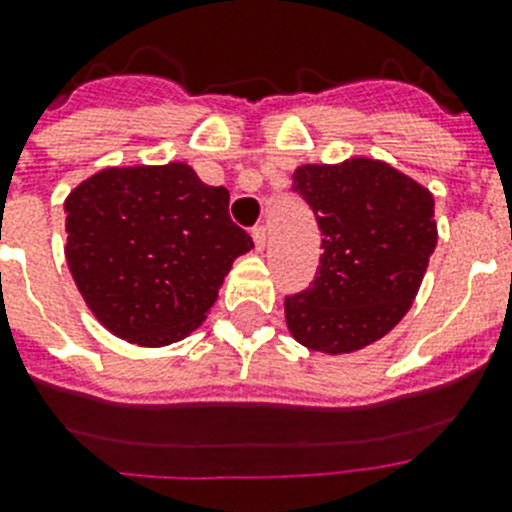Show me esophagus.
Instances as JSON below:
<instances>
[{
  "label": "esophagus",
  "mask_w": 512,
  "mask_h": 512,
  "mask_svg": "<svg viewBox=\"0 0 512 512\" xmlns=\"http://www.w3.org/2000/svg\"><path fill=\"white\" fill-rule=\"evenodd\" d=\"M251 238H253V246H256V251H264V248H266V228H264V225H256V228L251 230Z\"/></svg>",
  "instance_id": "obj_1"
}]
</instances>
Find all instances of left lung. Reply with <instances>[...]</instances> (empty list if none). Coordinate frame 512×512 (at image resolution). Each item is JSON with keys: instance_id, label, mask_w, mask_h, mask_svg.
I'll return each mask as SVG.
<instances>
[{"instance_id": "8db88e82", "label": "left lung", "mask_w": 512, "mask_h": 512, "mask_svg": "<svg viewBox=\"0 0 512 512\" xmlns=\"http://www.w3.org/2000/svg\"><path fill=\"white\" fill-rule=\"evenodd\" d=\"M292 189L323 233L318 277L284 300L297 343L320 354H354L387 336L413 305L438 228L433 194L379 158L305 164Z\"/></svg>"}]
</instances>
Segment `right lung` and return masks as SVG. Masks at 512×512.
Here are the masks:
<instances>
[{"instance_id":"1","label":"right lung","mask_w":512,"mask_h":512,"mask_svg":"<svg viewBox=\"0 0 512 512\" xmlns=\"http://www.w3.org/2000/svg\"><path fill=\"white\" fill-rule=\"evenodd\" d=\"M228 202V189L184 161L107 166L71 189L63 251L94 318L148 348L200 328L233 261L253 248Z\"/></svg>"}]
</instances>
